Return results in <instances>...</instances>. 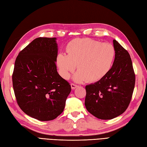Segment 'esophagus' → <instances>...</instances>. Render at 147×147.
<instances>
[{
	"label": "esophagus",
	"mask_w": 147,
	"mask_h": 147,
	"mask_svg": "<svg viewBox=\"0 0 147 147\" xmlns=\"http://www.w3.org/2000/svg\"><path fill=\"white\" fill-rule=\"evenodd\" d=\"M71 89H76L78 87V86L76 84H75L71 83Z\"/></svg>",
	"instance_id": "34e87169"
}]
</instances>
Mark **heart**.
Listing matches in <instances>:
<instances>
[{
	"label": "heart",
	"mask_w": 147,
	"mask_h": 147,
	"mask_svg": "<svg viewBox=\"0 0 147 147\" xmlns=\"http://www.w3.org/2000/svg\"><path fill=\"white\" fill-rule=\"evenodd\" d=\"M67 55L59 53L56 59L59 73L67 80L77 65L78 72L74 80L77 82H97L109 72L114 61L115 50L110 43L89 38H75L67 45Z\"/></svg>",
	"instance_id": "1"
}]
</instances>
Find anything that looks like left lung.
<instances>
[{
  "label": "left lung",
  "mask_w": 147,
  "mask_h": 147,
  "mask_svg": "<svg viewBox=\"0 0 147 147\" xmlns=\"http://www.w3.org/2000/svg\"><path fill=\"white\" fill-rule=\"evenodd\" d=\"M115 56L112 67L100 80L86 86L85 106L96 117L112 119L126 111L130 102L135 74L130 56L115 40Z\"/></svg>",
  "instance_id": "8db88e82"
}]
</instances>
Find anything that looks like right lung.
Here are the masks:
<instances>
[{"label":"right lung","instance_id":"right-lung-1","mask_svg":"<svg viewBox=\"0 0 147 147\" xmlns=\"http://www.w3.org/2000/svg\"><path fill=\"white\" fill-rule=\"evenodd\" d=\"M56 38L33 40L16 58L13 88L18 106L40 121L56 119L63 112L71 85L57 72Z\"/></svg>","mask_w":147,"mask_h":147}]
</instances>
